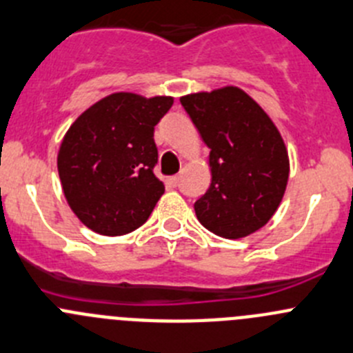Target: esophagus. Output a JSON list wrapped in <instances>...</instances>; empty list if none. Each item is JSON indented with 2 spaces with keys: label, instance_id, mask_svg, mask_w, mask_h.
I'll list each match as a JSON object with an SVG mask.
<instances>
[{
  "label": "esophagus",
  "instance_id": "obj_1",
  "mask_svg": "<svg viewBox=\"0 0 353 353\" xmlns=\"http://www.w3.org/2000/svg\"><path fill=\"white\" fill-rule=\"evenodd\" d=\"M167 183H169L170 186H177V183H179V177H177V176L169 177V181H167Z\"/></svg>",
  "mask_w": 353,
  "mask_h": 353
}]
</instances>
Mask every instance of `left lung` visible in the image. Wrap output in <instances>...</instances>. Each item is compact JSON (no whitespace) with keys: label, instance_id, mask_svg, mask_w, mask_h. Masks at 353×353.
Returning <instances> with one entry per match:
<instances>
[{"label":"left lung","instance_id":"8db88e82","mask_svg":"<svg viewBox=\"0 0 353 353\" xmlns=\"http://www.w3.org/2000/svg\"><path fill=\"white\" fill-rule=\"evenodd\" d=\"M210 148L212 183L194 201L196 217L222 238H245L278 210L290 160L278 128L259 103L236 85L181 98Z\"/></svg>","mask_w":353,"mask_h":353}]
</instances>
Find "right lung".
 Here are the masks:
<instances>
[{
    "label": "right lung",
    "mask_w": 353,
    "mask_h": 353,
    "mask_svg": "<svg viewBox=\"0 0 353 353\" xmlns=\"http://www.w3.org/2000/svg\"><path fill=\"white\" fill-rule=\"evenodd\" d=\"M174 98L114 93L82 112L58 152L67 203L94 232L122 236L148 221L165 186L153 132Z\"/></svg>",
    "instance_id": "1"
}]
</instances>
